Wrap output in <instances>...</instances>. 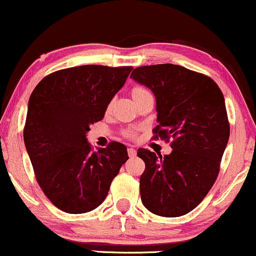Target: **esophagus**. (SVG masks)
Wrapping results in <instances>:
<instances>
[{
    "instance_id": "esophagus-1",
    "label": "esophagus",
    "mask_w": 256,
    "mask_h": 256,
    "mask_svg": "<svg viewBox=\"0 0 256 256\" xmlns=\"http://www.w3.org/2000/svg\"><path fill=\"white\" fill-rule=\"evenodd\" d=\"M128 156H130V158H134V156H136V154H137L136 149L128 148Z\"/></svg>"
}]
</instances>
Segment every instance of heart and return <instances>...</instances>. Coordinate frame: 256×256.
<instances>
[{"mask_svg": "<svg viewBox=\"0 0 256 256\" xmlns=\"http://www.w3.org/2000/svg\"><path fill=\"white\" fill-rule=\"evenodd\" d=\"M146 94H149V91L143 86H134L131 89V96H132V98H134V101H136V100L142 98V96L146 95ZM124 136L126 138H131V140H132V138L136 137V134H134V131L128 130V131L124 132Z\"/></svg>", "mask_w": 256, "mask_h": 256, "instance_id": "1", "label": "heart"}]
</instances>
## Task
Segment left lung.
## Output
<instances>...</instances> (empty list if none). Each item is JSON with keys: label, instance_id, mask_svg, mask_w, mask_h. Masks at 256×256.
I'll return each mask as SVG.
<instances>
[{"label": "left lung", "instance_id": "left-lung-1", "mask_svg": "<svg viewBox=\"0 0 256 256\" xmlns=\"http://www.w3.org/2000/svg\"><path fill=\"white\" fill-rule=\"evenodd\" d=\"M131 78L156 98L158 125L152 138L173 140L170 155L137 150L146 164L140 198L156 216H184L201 204L219 174L230 136L224 95L212 78L179 64L140 66Z\"/></svg>", "mask_w": 256, "mask_h": 256}]
</instances>
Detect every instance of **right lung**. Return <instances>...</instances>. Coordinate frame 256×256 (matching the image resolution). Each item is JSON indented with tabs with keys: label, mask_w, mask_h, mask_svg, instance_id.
<instances>
[{
	"label": "right lung",
	"mask_w": 256,
	"mask_h": 256,
	"mask_svg": "<svg viewBox=\"0 0 256 256\" xmlns=\"http://www.w3.org/2000/svg\"><path fill=\"white\" fill-rule=\"evenodd\" d=\"M131 70L71 67L48 74L32 91L24 128L26 150L44 195L64 212L80 214L98 208L128 158L119 142L94 152L86 132L104 118Z\"/></svg>",
	"instance_id": "obj_1"
}]
</instances>
